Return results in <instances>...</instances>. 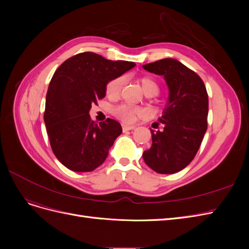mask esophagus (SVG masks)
I'll return each instance as SVG.
<instances>
[{"mask_svg":"<svg viewBox=\"0 0 249 249\" xmlns=\"http://www.w3.org/2000/svg\"><path fill=\"white\" fill-rule=\"evenodd\" d=\"M135 129V125H129V124H123V130L124 132L125 131H131Z\"/></svg>","mask_w":249,"mask_h":249,"instance_id":"1","label":"esophagus"}]
</instances>
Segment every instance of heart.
Here are the masks:
<instances>
[{"instance_id": "1", "label": "heart", "mask_w": 249, "mask_h": 249, "mask_svg": "<svg viewBox=\"0 0 249 249\" xmlns=\"http://www.w3.org/2000/svg\"><path fill=\"white\" fill-rule=\"evenodd\" d=\"M141 87L143 91L146 95H156L159 92V85L158 83L150 77H142L139 79ZM124 78L123 77H116L114 79L110 80L106 85V93L110 97H116L122 92V89L124 86ZM112 113L117 118L123 120L124 123H133L137 117L144 115L145 111L138 108L131 106V105L123 104L116 106L112 109Z\"/></svg>"}]
</instances>
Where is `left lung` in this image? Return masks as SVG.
Instances as JSON below:
<instances>
[{"label":"left lung","instance_id":"obj_1","mask_svg":"<svg viewBox=\"0 0 249 249\" xmlns=\"http://www.w3.org/2000/svg\"><path fill=\"white\" fill-rule=\"evenodd\" d=\"M163 76L169 89L167 106L159 122L162 131L150 129L152 146L142 154L149 168L162 175L184 169L194 159L208 127L209 99L196 72L172 58L142 66Z\"/></svg>","mask_w":249,"mask_h":249}]
</instances>
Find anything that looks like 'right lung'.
I'll return each mask as SVG.
<instances>
[{
	"mask_svg": "<svg viewBox=\"0 0 249 249\" xmlns=\"http://www.w3.org/2000/svg\"><path fill=\"white\" fill-rule=\"evenodd\" d=\"M135 65L85 52L65 60L55 71L43 119L53 153L66 168L88 172L106 160L110 147L123 133L122 125L111 118L96 124L89 111L106 95L107 83Z\"/></svg>",
	"mask_w": 249,
	"mask_h": 249,
	"instance_id": "right-lung-1",
	"label": "right lung"
}]
</instances>
